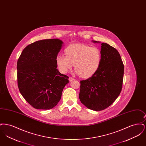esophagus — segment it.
Wrapping results in <instances>:
<instances>
[{
	"instance_id": "esophagus-1",
	"label": "esophagus",
	"mask_w": 146,
	"mask_h": 146,
	"mask_svg": "<svg viewBox=\"0 0 146 146\" xmlns=\"http://www.w3.org/2000/svg\"><path fill=\"white\" fill-rule=\"evenodd\" d=\"M74 80V79L73 78H72V77H70V78H69V81H70V82L73 81V80Z\"/></svg>"
}]
</instances>
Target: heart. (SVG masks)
<instances>
[{
    "instance_id": "obj_1",
    "label": "heart",
    "mask_w": 146,
    "mask_h": 146,
    "mask_svg": "<svg viewBox=\"0 0 146 146\" xmlns=\"http://www.w3.org/2000/svg\"><path fill=\"white\" fill-rule=\"evenodd\" d=\"M64 53L66 56L58 55L56 58L59 71L66 74L74 65L79 76L85 78L93 76L97 72L102 59L100 49L82 43L67 46L64 50Z\"/></svg>"
}]
</instances>
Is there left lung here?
Instances as JSON below:
<instances>
[{
	"mask_svg": "<svg viewBox=\"0 0 146 146\" xmlns=\"http://www.w3.org/2000/svg\"><path fill=\"white\" fill-rule=\"evenodd\" d=\"M101 51L102 59L99 69L90 78L80 81L79 95L85 106L96 111L107 108L117 98L122 89L124 70L117 49L103 42Z\"/></svg>",
	"mask_w": 146,
	"mask_h": 146,
	"instance_id": "left-lung-1",
	"label": "left lung"
}]
</instances>
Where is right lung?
I'll return each instance as SVG.
<instances>
[{"instance_id": "1", "label": "right lung", "mask_w": 146, "mask_h": 146, "mask_svg": "<svg viewBox=\"0 0 146 146\" xmlns=\"http://www.w3.org/2000/svg\"><path fill=\"white\" fill-rule=\"evenodd\" d=\"M58 39L38 40L27 46L17 63V84L22 96L35 109L50 110L61 98L68 76L57 69L56 58L62 48Z\"/></svg>"}]
</instances>
